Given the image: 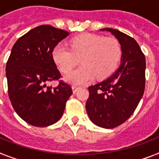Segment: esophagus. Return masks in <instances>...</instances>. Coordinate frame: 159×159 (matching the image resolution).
<instances>
[{
	"instance_id": "1",
	"label": "esophagus",
	"mask_w": 159,
	"mask_h": 159,
	"mask_svg": "<svg viewBox=\"0 0 159 159\" xmlns=\"http://www.w3.org/2000/svg\"><path fill=\"white\" fill-rule=\"evenodd\" d=\"M79 89V87H77V86H72V91L75 93L76 92H77V90Z\"/></svg>"
}]
</instances>
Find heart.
I'll use <instances>...</instances> for the list:
<instances>
[{"label":"heart","mask_w":159,"mask_h":159,"mask_svg":"<svg viewBox=\"0 0 159 159\" xmlns=\"http://www.w3.org/2000/svg\"><path fill=\"white\" fill-rule=\"evenodd\" d=\"M58 43L52 51L54 61L66 73L79 62L83 66L68 73L65 79L74 84H83L93 79L105 78L116 70L120 61L122 50L119 41L113 37L83 34L69 43Z\"/></svg>","instance_id":"heart-1"}]
</instances>
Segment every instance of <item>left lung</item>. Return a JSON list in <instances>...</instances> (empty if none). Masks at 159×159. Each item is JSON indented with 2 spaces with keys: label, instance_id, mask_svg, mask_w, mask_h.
Listing matches in <instances>:
<instances>
[{
  "label": "left lung",
  "instance_id": "1",
  "mask_svg": "<svg viewBox=\"0 0 159 159\" xmlns=\"http://www.w3.org/2000/svg\"><path fill=\"white\" fill-rule=\"evenodd\" d=\"M112 34L121 45V65L112 76L89 87L86 109L89 118L100 127L111 129L130 118L145 90L146 59L133 38L113 29Z\"/></svg>",
  "mask_w": 159,
  "mask_h": 159
}]
</instances>
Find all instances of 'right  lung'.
<instances>
[{
    "label": "right lung",
    "mask_w": 159,
    "mask_h": 159,
    "mask_svg": "<svg viewBox=\"0 0 159 159\" xmlns=\"http://www.w3.org/2000/svg\"><path fill=\"white\" fill-rule=\"evenodd\" d=\"M69 33L50 25L38 26L14 43L6 66L8 96L14 110L28 124L44 127L63 115L72 94L52 57L53 49ZM59 80L56 88L47 86Z\"/></svg>",
    "instance_id": "add662e5"
}]
</instances>
